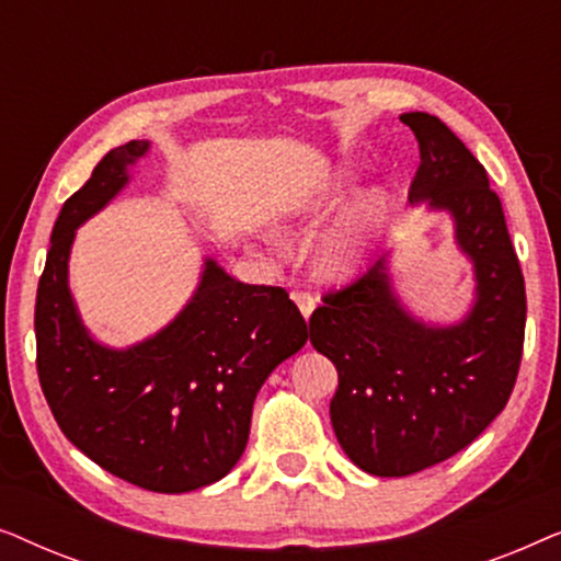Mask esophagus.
I'll use <instances>...</instances> for the list:
<instances>
[{"instance_id": "obj_1", "label": "esophagus", "mask_w": 561, "mask_h": 561, "mask_svg": "<svg viewBox=\"0 0 561 561\" xmlns=\"http://www.w3.org/2000/svg\"><path fill=\"white\" fill-rule=\"evenodd\" d=\"M290 298H294V301H296L298 311L304 313V319H309L311 313H313V309H317V298H313L311 294H306V290H294V294H290Z\"/></svg>"}]
</instances>
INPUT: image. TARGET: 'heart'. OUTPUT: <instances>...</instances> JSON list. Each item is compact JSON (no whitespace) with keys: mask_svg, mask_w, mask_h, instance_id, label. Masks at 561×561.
Listing matches in <instances>:
<instances>
[{"mask_svg":"<svg viewBox=\"0 0 561 561\" xmlns=\"http://www.w3.org/2000/svg\"><path fill=\"white\" fill-rule=\"evenodd\" d=\"M357 186V175L350 165H336L332 173L321 181V186L311 191L298 202L283 225H313L329 211H334L344 198ZM393 209V196L382 186L365 188L347 204L340 217L317 237L313 244V265L329 278H344L359 271L370 260L375 244H378L386 221Z\"/></svg>","mask_w":561,"mask_h":561,"instance_id":"obj_1","label":"heart"}]
</instances>
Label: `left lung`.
Masks as SVG:
<instances>
[{"label": "left lung", "mask_w": 561, "mask_h": 561, "mask_svg": "<svg viewBox=\"0 0 561 561\" xmlns=\"http://www.w3.org/2000/svg\"><path fill=\"white\" fill-rule=\"evenodd\" d=\"M401 122L421 156L409 202L449 214L474 298L451 324L416 317L398 296L386 250L311 313L313 350L340 373L329 405L336 442L378 478L439 465L485 432L511 398L526 329L524 275L485 168L434 114L405 112Z\"/></svg>", "instance_id": "obj_1"}]
</instances>
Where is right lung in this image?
<instances>
[{"mask_svg": "<svg viewBox=\"0 0 561 561\" xmlns=\"http://www.w3.org/2000/svg\"><path fill=\"white\" fill-rule=\"evenodd\" d=\"M148 150L133 140L106 152L58 214L35 301L37 375L73 447L137 488L175 495L240 462L257 390L309 332L286 290L248 286L214 257L148 340L110 347L89 332L68 286L76 229L127 186Z\"/></svg>", "mask_w": 561, "mask_h": 561, "instance_id": "obj_1", "label": "right lung"}]
</instances>
